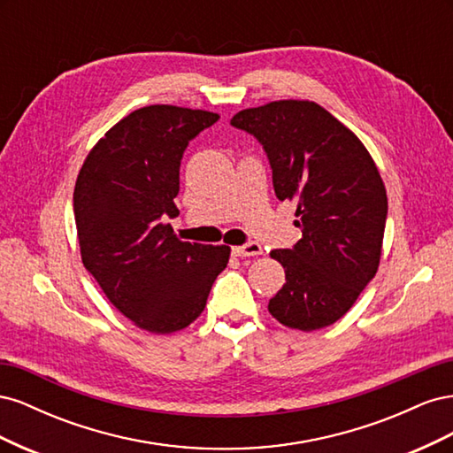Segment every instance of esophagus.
I'll use <instances>...</instances> for the list:
<instances>
[{
    "mask_svg": "<svg viewBox=\"0 0 453 453\" xmlns=\"http://www.w3.org/2000/svg\"><path fill=\"white\" fill-rule=\"evenodd\" d=\"M260 253H263V245L257 242H250L245 245H236V248H232V255L234 257H255Z\"/></svg>",
    "mask_w": 453,
    "mask_h": 453,
    "instance_id": "esophagus-1",
    "label": "esophagus"
}]
</instances>
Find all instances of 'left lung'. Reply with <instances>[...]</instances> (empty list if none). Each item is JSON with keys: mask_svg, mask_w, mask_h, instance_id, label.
<instances>
[{"mask_svg": "<svg viewBox=\"0 0 453 453\" xmlns=\"http://www.w3.org/2000/svg\"><path fill=\"white\" fill-rule=\"evenodd\" d=\"M232 127L255 135L280 200L296 203L303 230L293 250H273L285 283L268 311L281 325L318 331L344 315L376 276L388 195L366 147L308 100L243 109Z\"/></svg>", "mask_w": 453, "mask_h": 453, "instance_id": "1", "label": "left lung"}]
</instances>
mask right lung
Here are the masks:
<instances>
[{
  "label": "right lung",
  "instance_id": "add662e5",
  "mask_svg": "<svg viewBox=\"0 0 453 453\" xmlns=\"http://www.w3.org/2000/svg\"><path fill=\"white\" fill-rule=\"evenodd\" d=\"M217 113L177 105L135 109L92 147L77 175L73 211L81 258L122 315L153 334L188 326L205 308L228 245L181 242L180 166L188 142Z\"/></svg>",
  "mask_w": 453,
  "mask_h": 453
}]
</instances>
